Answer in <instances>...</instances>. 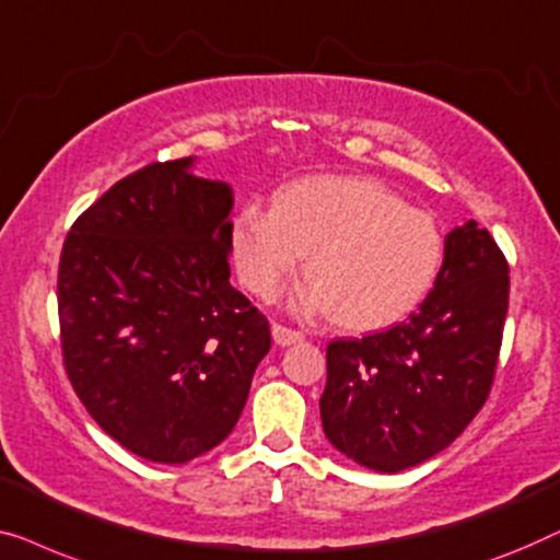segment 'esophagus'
Here are the masks:
<instances>
[{
  "instance_id": "34e87169",
  "label": "esophagus",
  "mask_w": 560,
  "mask_h": 560,
  "mask_svg": "<svg viewBox=\"0 0 560 560\" xmlns=\"http://www.w3.org/2000/svg\"><path fill=\"white\" fill-rule=\"evenodd\" d=\"M271 337H273V342L279 345V348H289V345L304 340L302 332H296V329H289V327H283V325H273L271 327Z\"/></svg>"
}]
</instances>
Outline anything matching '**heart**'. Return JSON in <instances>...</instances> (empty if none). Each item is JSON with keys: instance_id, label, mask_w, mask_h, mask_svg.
I'll return each instance as SVG.
<instances>
[{"instance_id": "heart-1", "label": "heart", "mask_w": 560, "mask_h": 560, "mask_svg": "<svg viewBox=\"0 0 560 560\" xmlns=\"http://www.w3.org/2000/svg\"><path fill=\"white\" fill-rule=\"evenodd\" d=\"M231 256L250 294L271 299L306 256L304 306L348 332L408 317L434 287L444 241L427 212L368 177L312 175L283 185L271 210L246 205Z\"/></svg>"}]
</instances>
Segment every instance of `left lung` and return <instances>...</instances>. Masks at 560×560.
<instances>
[{"label":"left lung","mask_w":560,"mask_h":560,"mask_svg":"<svg viewBox=\"0 0 560 560\" xmlns=\"http://www.w3.org/2000/svg\"><path fill=\"white\" fill-rule=\"evenodd\" d=\"M508 261L475 220L448 231L434 289L385 332L327 345L322 429L360 467L396 475L444 452L490 393Z\"/></svg>","instance_id":"8db88e82"}]
</instances>
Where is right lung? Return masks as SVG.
I'll use <instances>...</instances> for the list:
<instances>
[{"instance_id": "add662e5", "label": "right lung", "mask_w": 560, "mask_h": 560, "mask_svg": "<svg viewBox=\"0 0 560 560\" xmlns=\"http://www.w3.org/2000/svg\"><path fill=\"white\" fill-rule=\"evenodd\" d=\"M198 156L116 183L75 220L60 256L62 360L93 421L131 454L185 464L246 406L269 322L231 287L233 187Z\"/></svg>"}]
</instances>
